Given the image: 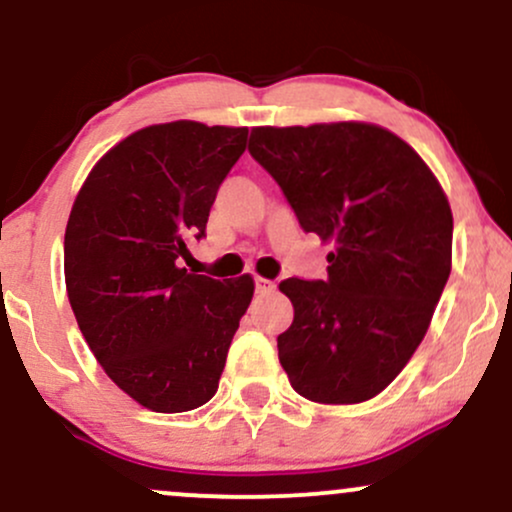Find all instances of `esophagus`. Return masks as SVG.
<instances>
[{
    "label": "esophagus",
    "instance_id": "1",
    "mask_svg": "<svg viewBox=\"0 0 512 512\" xmlns=\"http://www.w3.org/2000/svg\"><path fill=\"white\" fill-rule=\"evenodd\" d=\"M273 290H275V283H273V280L256 278V295H271Z\"/></svg>",
    "mask_w": 512,
    "mask_h": 512
}]
</instances>
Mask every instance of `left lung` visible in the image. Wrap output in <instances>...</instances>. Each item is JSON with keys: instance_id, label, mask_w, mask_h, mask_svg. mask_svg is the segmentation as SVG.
<instances>
[{"instance_id": "left-lung-1", "label": "left lung", "mask_w": 512, "mask_h": 512, "mask_svg": "<svg viewBox=\"0 0 512 512\" xmlns=\"http://www.w3.org/2000/svg\"><path fill=\"white\" fill-rule=\"evenodd\" d=\"M249 152L304 232L331 244L326 280L287 278L278 336L292 389L319 404L382 392L421 346L452 268V210L428 164L380 125L254 128Z\"/></svg>"}]
</instances>
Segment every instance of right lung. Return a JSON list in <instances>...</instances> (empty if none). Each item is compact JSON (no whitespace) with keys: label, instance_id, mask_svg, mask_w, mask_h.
Returning a JSON list of instances; mask_svg holds the SVG:
<instances>
[{"label":"right lung","instance_id":"right-lung-1","mask_svg":"<svg viewBox=\"0 0 512 512\" xmlns=\"http://www.w3.org/2000/svg\"><path fill=\"white\" fill-rule=\"evenodd\" d=\"M246 135L195 120L149 125L108 149L74 198L65 229L72 312L106 375L149 411L208 404L254 297L249 273L222 283L181 268Z\"/></svg>","mask_w":512,"mask_h":512}]
</instances>
